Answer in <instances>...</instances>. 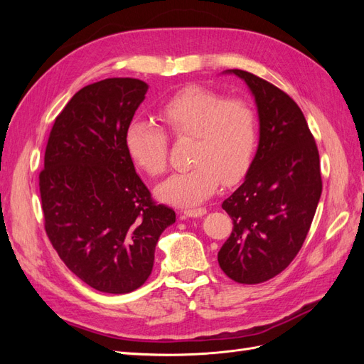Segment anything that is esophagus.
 Wrapping results in <instances>:
<instances>
[{"mask_svg": "<svg viewBox=\"0 0 364 364\" xmlns=\"http://www.w3.org/2000/svg\"><path fill=\"white\" fill-rule=\"evenodd\" d=\"M205 214H206L205 208H191V209H183L182 211L183 217H190V218H197V217H202Z\"/></svg>", "mask_w": 364, "mask_h": 364, "instance_id": "obj_1", "label": "esophagus"}]
</instances>
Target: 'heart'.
I'll return each instance as SVG.
<instances>
[{"instance_id":"heart-1","label":"heart","mask_w":364,"mask_h":364,"mask_svg":"<svg viewBox=\"0 0 364 364\" xmlns=\"http://www.w3.org/2000/svg\"><path fill=\"white\" fill-rule=\"evenodd\" d=\"M158 117L170 136L191 139L193 167L176 173L156 188L161 200L194 206L209 199L220 181L228 183L245 174L258 141V119L253 107L240 98H226L200 86H190L164 102ZM126 149L136 167L151 178L167 170L168 139L149 121H132Z\"/></svg>"}]
</instances>
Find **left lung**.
<instances>
[{
  "instance_id": "left-lung-1",
  "label": "left lung",
  "mask_w": 364,
  "mask_h": 364,
  "mask_svg": "<svg viewBox=\"0 0 364 364\" xmlns=\"http://www.w3.org/2000/svg\"><path fill=\"white\" fill-rule=\"evenodd\" d=\"M259 118V142L245 182L222 203L232 232L218 252L230 279L259 284L279 274L301 250L322 194L321 161L302 111L279 87L243 70Z\"/></svg>"
}]
</instances>
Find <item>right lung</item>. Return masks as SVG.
<instances>
[{
  "mask_svg": "<svg viewBox=\"0 0 364 364\" xmlns=\"http://www.w3.org/2000/svg\"><path fill=\"white\" fill-rule=\"evenodd\" d=\"M146 82L114 77L87 85L56 117L39 174L46 232L75 277L112 294L139 289L161 234L176 222L151 199L126 149Z\"/></svg>",
  "mask_w": 364,
  "mask_h": 364,
  "instance_id": "1",
  "label": "right lung"
}]
</instances>
